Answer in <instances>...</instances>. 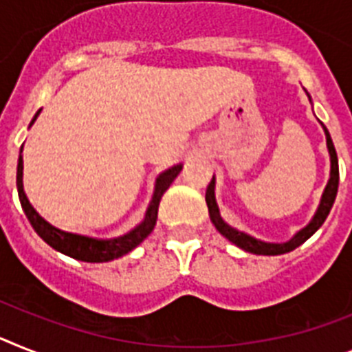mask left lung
<instances>
[{
	"instance_id": "8db88e82",
	"label": "left lung",
	"mask_w": 352,
	"mask_h": 352,
	"mask_svg": "<svg viewBox=\"0 0 352 352\" xmlns=\"http://www.w3.org/2000/svg\"><path fill=\"white\" fill-rule=\"evenodd\" d=\"M324 131H326V140H327V149H329V155H331V178L329 183H327L326 190H324V196H322V201H320V207L316 210L315 217H313V221L306 226V228H302L293 239H289L287 243H264V241L255 239L252 235L245 234V232L241 230H235L234 226L226 225L225 221L221 219L219 216V208H217V203H216V196H214V187H216V182L212 178V182L208 183L207 187V194H205V199H207V205H208V212H210V219L212 223L216 225V228L219 230V234H223L228 241H232L234 245H237L239 248L246 250V252H252V254H259V255H278V254H287V252H292L295 250L297 246H300L304 241H307L315 234L324 221H326V217L329 216L331 208H333V203L336 199V192H338V179H340V174H338V156H336V151H335V145H333V140H331L329 136V131L326 129L324 126Z\"/></svg>"
}]
</instances>
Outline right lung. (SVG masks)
I'll list each match as a JSON object with an SVG mask.
<instances>
[{"label": "right lung", "mask_w": 352, "mask_h": 352, "mask_svg": "<svg viewBox=\"0 0 352 352\" xmlns=\"http://www.w3.org/2000/svg\"><path fill=\"white\" fill-rule=\"evenodd\" d=\"M37 115H39V111L36 113L34 120L37 118ZM34 120H32V124H34ZM182 167V164L174 165L169 170H165V173L160 174L158 179H156L155 196H153V201H151L149 208H147V214H145L144 221L136 226L135 230H131L129 234L115 237V239H97V237H89V235L74 234V232L60 230V228H57V226H54L52 223L46 221L45 217L41 216L39 212L32 207V203L28 201V197H26L25 190H23V156H19V160H17V194H19L21 207L23 210H25L26 217H28V221L34 226V230H36L52 248L59 250L63 254L69 255V257H75V259L78 261H86V263H104V261H113L117 259V257H122V255L129 254L131 250L136 248V246L140 245L142 241L153 232V228H155L156 225V219H158L160 199H162L165 190L170 187V183L174 182V178L178 176Z\"/></svg>", "instance_id": "add662e5"}]
</instances>
